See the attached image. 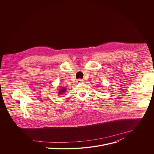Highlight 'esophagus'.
<instances>
[{"instance_id": "34e87169", "label": "esophagus", "mask_w": 154, "mask_h": 154, "mask_svg": "<svg viewBox=\"0 0 154 154\" xmlns=\"http://www.w3.org/2000/svg\"><path fill=\"white\" fill-rule=\"evenodd\" d=\"M82 82H83V81L81 79H79L77 80V83H78V84H81V83H82Z\"/></svg>"}]
</instances>
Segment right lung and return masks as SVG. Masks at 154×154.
<instances>
[{
	"label": "right lung",
	"mask_w": 154,
	"mask_h": 154,
	"mask_svg": "<svg viewBox=\"0 0 154 154\" xmlns=\"http://www.w3.org/2000/svg\"><path fill=\"white\" fill-rule=\"evenodd\" d=\"M66 88H65V87H62L60 89H59V91H58L57 92H58V94H59L60 95H61L62 94H64V93L66 92Z\"/></svg>",
	"instance_id": "obj_1"
}]
</instances>
